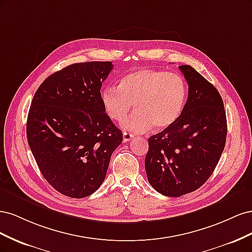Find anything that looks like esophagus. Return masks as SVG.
<instances>
[{
  "mask_svg": "<svg viewBox=\"0 0 252 252\" xmlns=\"http://www.w3.org/2000/svg\"><path fill=\"white\" fill-rule=\"evenodd\" d=\"M133 138V135L131 133H128V132H123V142H129L131 139Z\"/></svg>",
  "mask_w": 252,
  "mask_h": 252,
  "instance_id": "esophagus-1",
  "label": "esophagus"
}]
</instances>
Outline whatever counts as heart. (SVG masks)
<instances>
[{"label": "heart", "mask_w": 252, "mask_h": 252, "mask_svg": "<svg viewBox=\"0 0 252 252\" xmlns=\"http://www.w3.org/2000/svg\"><path fill=\"white\" fill-rule=\"evenodd\" d=\"M102 103L107 116L124 122L127 130L142 132L151 126L156 131L172 127L184 111L188 86L181 74L165 70L139 68L121 79L119 87L108 86L102 91Z\"/></svg>", "instance_id": "b5f03b06"}]
</instances>
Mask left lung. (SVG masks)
<instances>
[{"label": "left lung", "mask_w": 252, "mask_h": 252, "mask_svg": "<svg viewBox=\"0 0 252 252\" xmlns=\"http://www.w3.org/2000/svg\"><path fill=\"white\" fill-rule=\"evenodd\" d=\"M188 83V98L172 127L148 139L145 158L148 182L166 196L199 189L217 167L225 147L227 120L217 88L190 65L179 66Z\"/></svg>", "instance_id": "left-lung-1"}]
</instances>
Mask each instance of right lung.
I'll return each instance as SVG.
<instances>
[{"label": "right lung", "instance_id": "right-lung-1", "mask_svg": "<svg viewBox=\"0 0 252 252\" xmlns=\"http://www.w3.org/2000/svg\"><path fill=\"white\" fill-rule=\"evenodd\" d=\"M112 68L111 62L69 65L49 75L32 98L29 147L43 177L64 195L82 199L96 191L123 141L101 97Z\"/></svg>", "mask_w": 252, "mask_h": 252}]
</instances>
